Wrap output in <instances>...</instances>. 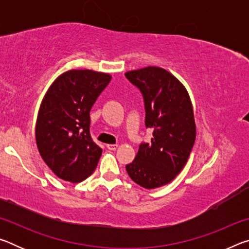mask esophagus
Wrapping results in <instances>:
<instances>
[{
	"instance_id": "1",
	"label": "esophagus",
	"mask_w": 249,
	"mask_h": 249,
	"mask_svg": "<svg viewBox=\"0 0 249 249\" xmlns=\"http://www.w3.org/2000/svg\"><path fill=\"white\" fill-rule=\"evenodd\" d=\"M107 149H109V150H115L117 147H119V145H117V144H107Z\"/></svg>"
}]
</instances>
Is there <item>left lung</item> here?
I'll list each match as a JSON object with an SVG mask.
<instances>
[{
    "instance_id": "obj_1",
    "label": "left lung",
    "mask_w": 249,
    "mask_h": 249,
    "mask_svg": "<svg viewBox=\"0 0 249 249\" xmlns=\"http://www.w3.org/2000/svg\"><path fill=\"white\" fill-rule=\"evenodd\" d=\"M141 90L145 102L147 128L153 129L149 142H142L126 171L145 189L168 184L188 161L196 142V122L187 89L169 71L160 67L125 73Z\"/></svg>"
}]
</instances>
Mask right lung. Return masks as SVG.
<instances>
[{"mask_svg":"<svg viewBox=\"0 0 249 249\" xmlns=\"http://www.w3.org/2000/svg\"><path fill=\"white\" fill-rule=\"evenodd\" d=\"M111 74L68 70L54 80L41 101L36 121L39 154L58 178L81 182L98 166L102 149L90 135V111Z\"/></svg>","mask_w":249,"mask_h":249,"instance_id":"obj_1","label":"right lung"}]
</instances>
